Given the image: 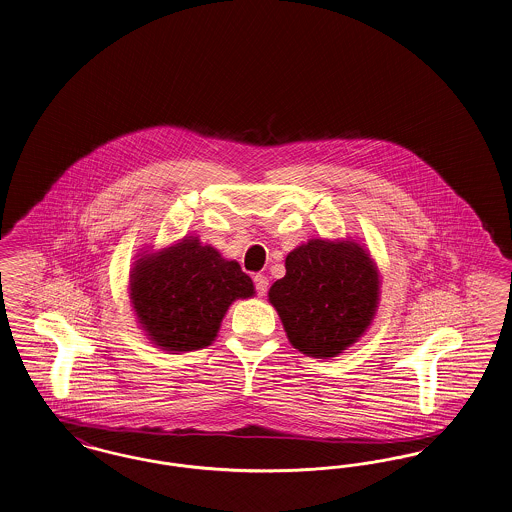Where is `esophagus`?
Instances as JSON below:
<instances>
[{
	"mask_svg": "<svg viewBox=\"0 0 512 512\" xmlns=\"http://www.w3.org/2000/svg\"><path fill=\"white\" fill-rule=\"evenodd\" d=\"M254 285H256V293H258V296H264L268 293L269 281L266 275H262V273L254 275Z\"/></svg>",
	"mask_w": 512,
	"mask_h": 512,
	"instance_id": "34e87169",
	"label": "esophagus"
}]
</instances>
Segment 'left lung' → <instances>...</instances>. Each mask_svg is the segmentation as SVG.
Masks as SVG:
<instances>
[{
	"mask_svg": "<svg viewBox=\"0 0 512 512\" xmlns=\"http://www.w3.org/2000/svg\"><path fill=\"white\" fill-rule=\"evenodd\" d=\"M285 277L269 287L289 343L306 356L333 358L370 329L379 304V269L354 239H310L285 258Z\"/></svg>",
	"mask_w": 512,
	"mask_h": 512,
	"instance_id": "1",
	"label": "left lung"
}]
</instances>
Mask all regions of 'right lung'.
Masks as SVG:
<instances>
[{"instance_id":"right-lung-1","label":"right lung","mask_w":512,"mask_h":512,"mask_svg":"<svg viewBox=\"0 0 512 512\" xmlns=\"http://www.w3.org/2000/svg\"><path fill=\"white\" fill-rule=\"evenodd\" d=\"M254 293L239 262L189 235L136 254L129 271L136 323L156 349L169 354L210 347L229 306Z\"/></svg>"}]
</instances>
